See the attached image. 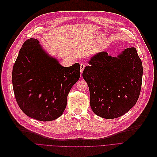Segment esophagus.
Segmentation results:
<instances>
[{
	"label": "esophagus",
	"mask_w": 157,
	"mask_h": 157,
	"mask_svg": "<svg viewBox=\"0 0 157 157\" xmlns=\"http://www.w3.org/2000/svg\"><path fill=\"white\" fill-rule=\"evenodd\" d=\"M85 67H86V64H85L84 63L80 64V69L81 73L83 72V71H84V68H85Z\"/></svg>",
	"instance_id": "esophagus-1"
}]
</instances>
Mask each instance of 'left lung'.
I'll return each mask as SVG.
<instances>
[{"mask_svg": "<svg viewBox=\"0 0 157 157\" xmlns=\"http://www.w3.org/2000/svg\"><path fill=\"white\" fill-rule=\"evenodd\" d=\"M82 77L88 84L93 113L103 118L122 116L139 97L143 64L136 48H126L117 57L100 52L92 57Z\"/></svg>", "mask_w": 157, "mask_h": 157, "instance_id": "left-lung-1", "label": "left lung"}]
</instances>
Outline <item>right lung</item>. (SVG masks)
<instances>
[{"label": "right lung", "instance_id": "right-lung-1", "mask_svg": "<svg viewBox=\"0 0 157 157\" xmlns=\"http://www.w3.org/2000/svg\"><path fill=\"white\" fill-rule=\"evenodd\" d=\"M80 76V64L63 67L33 38L25 41L14 64L12 82L18 106L30 117L50 121L60 117Z\"/></svg>", "mask_w": 157, "mask_h": 157}]
</instances>
